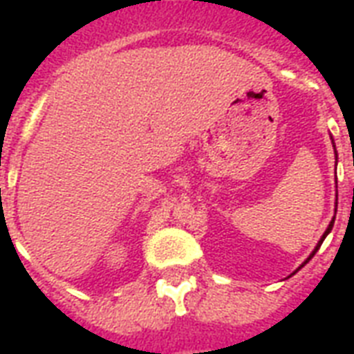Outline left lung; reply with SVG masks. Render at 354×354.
Returning a JSON list of instances; mask_svg holds the SVG:
<instances>
[{"instance_id": "left-lung-1", "label": "left lung", "mask_w": 354, "mask_h": 354, "mask_svg": "<svg viewBox=\"0 0 354 354\" xmlns=\"http://www.w3.org/2000/svg\"><path fill=\"white\" fill-rule=\"evenodd\" d=\"M333 226H335V218H333V221H330L329 227H327V232H325V233H324V236H322V241H319V242H318V246H316V250H314V252H313V255H310V257H314V253L318 252V250H319V246H322V242H324V239H325V236L329 235V232H330V230H333ZM310 257H308V259H310ZM308 259H307V261H308Z\"/></svg>"}]
</instances>
